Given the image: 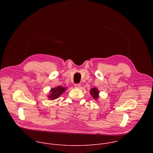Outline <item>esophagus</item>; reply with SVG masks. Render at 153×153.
Returning <instances> with one entry per match:
<instances>
[{"instance_id":"esophagus-1","label":"esophagus","mask_w":153,"mask_h":153,"mask_svg":"<svg viewBox=\"0 0 153 153\" xmlns=\"http://www.w3.org/2000/svg\"><path fill=\"white\" fill-rule=\"evenodd\" d=\"M80 86H81V85L79 84V83H78V84H75V85H74V87H75L76 88H80Z\"/></svg>"}]
</instances>
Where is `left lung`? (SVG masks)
<instances>
[{"mask_svg": "<svg viewBox=\"0 0 153 153\" xmlns=\"http://www.w3.org/2000/svg\"><path fill=\"white\" fill-rule=\"evenodd\" d=\"M90 94L91 95V96L93 97V99L94 100H97V99L99 97V91L98 90V89L96 87H94V88H91L90 90Z\"/></svg>", "mask_w": 153, "mask_h": 153, "instance_id": "1", "label": "left lung"}]
</instances>
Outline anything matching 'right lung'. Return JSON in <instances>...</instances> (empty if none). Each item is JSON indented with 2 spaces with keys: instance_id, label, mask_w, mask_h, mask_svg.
<instances>
[{
  "instance_id": "add662e5",
  "label": "right lung",
  "mask_w": 153,
  "mask_h": 153,
  "mask_svg": "<svg viewBox=\"0 0 153 153\" xmlns=\"http://www.w3.org/2000/svg\"><path fill=\"white\" fill-rule=\"evenodd\" d=\"M67 90V88L62 86H58L55 88H52L50 91V93L49 95H48V98L50 100H55L59 98Z\"/></svg>"
}]
</instances>
